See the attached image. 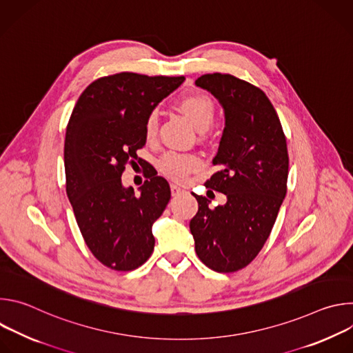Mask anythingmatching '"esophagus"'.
Listing matches in <instances>:
<instances>
[{"mask_svg":"<svg viewBox=\"0 0 353 353\" xmlns=\"http://www.w3.org/2000/svg\"><path fill=\"white\" fill-rule=\"evenodd\" d=\"M170 190H172V195H177V194H180V192L184 191V188L180 187L179 184H176V183H172V184H170Z\"/></svg>","mask_w":353,"mask_h":353,"instance_id":"1","label":"esophagus"}]
</instances>
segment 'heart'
Segmentation results:
<instances>
[{"label": "heart", "instance_id": "1", "mask_svg": "<svg viewBox=\"0 0 353 353\" xmlns=\"http://www.w3.org/2000/svg\"><path fill=\"white\" fill-rule=\"evenodd\" d=\"M179 109L191 120L198 130H207L215 119L214 100L204 93H192L183 97L179 102ZM159 127V116L157 112H150L143 123V132L146 139H154ZM201 161L195 155L168 152L159 161V169L163 174L173 179H183L190 172L196 169Z\"/></svg>", "mask_w": 353, "mask_h": 353}]
</instances>
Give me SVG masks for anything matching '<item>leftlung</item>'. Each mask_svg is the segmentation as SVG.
I'll use <instances>...</instances> for the list:
<instances>
[{
	"mask_svg": "<svg viewBox=\"0 0 353 353\" xmlns=\"http://www.w3.org/2000/svg\"><path fill=\"white\" fill-rule=\"evenodd\" d=\"M195 85L211 92L225 110V130L205 187L223 192L225 205L210 208L195 195L190 221L195 253L216 272H236L265 244L286 195L289 157L279 117L267 94L230 74L201 75Z\"/></svg>",
	"mask_w": 353,
	"mask_h": 353,
	"instance_id": "1",
	"label": "left lung"
}]
</instances>
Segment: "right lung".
Wrapping results in <instances>:
<instances>
[{
  "instance_id": "1",
  "label": "right lung",
  "mask_w": 353,
  "mask_h": 353,
  "mask_svg": "<svg viewBox=\"0 0 353 353\" xmlns=\"http://www.w3.org/2000/svg\"><path fill=\"white\" fill-rule=\"evenodd\" d=\"M184 79L135 72L102 77L82 92L70 117L67 195L88 248L114 271L141 267L154 251L152 225L170 199L169 183L149 172L135 194L123 185L121 174L146 142V116Z\"/></svg>"
}]
</instances>
